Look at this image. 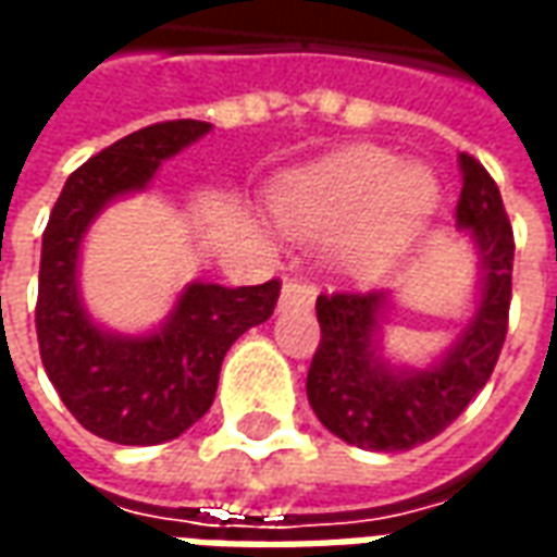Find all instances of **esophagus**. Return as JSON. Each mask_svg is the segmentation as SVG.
<instances>
[{
  "label": "esophagus",
  "instance_id": "1",
  "mask_svg": "<svg viewBox=\"0 0 557 557\" xmlns=\"http://www.w3.org/2000/svg\"><path fill=\"white\" fill-rule=\"evenodd\" d=\"M313 301V289L310 286H304L298 280H286L283 283V289H280V301L277 310H286V307H301V304Z\"/></svg>",
  "mask_w": 557,
  "mask_h": 557
}]
</instances>
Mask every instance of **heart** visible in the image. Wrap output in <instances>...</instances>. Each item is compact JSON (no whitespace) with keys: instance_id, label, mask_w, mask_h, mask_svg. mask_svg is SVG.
<instances>
[{"instance_id":"obj_1","label":"heart","mask_w":557,"mask_h":557,"mask_svg":"<svg viewBox=\"0 0 557 557\" xmlns=\"http://www.w3.org/2000/svg\"><path fill=\"white\" fill-rule=\"evenodd\" d=\"M435 199L430 170L403 166L385 148L351 146L295 172L274 194V208L295 232L334 230L339 271L373 280L418 244Z\"/></svg>"}]
</instances>
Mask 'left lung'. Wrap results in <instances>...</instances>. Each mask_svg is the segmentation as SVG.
<instances>
[{
	"instance_id": "obj_1",
	"label": "left lung",
	"mask_w": 557,
	"mask_h": 557,
	"mask_svg": "<svg viewBox=\"0 0 557 557\" xmlns=\"http://www.w3.org/2000/svg\"><path fill=\"white\" fill-rule=\"evenodd\" d=\"M462 194L456 230L478 253V295L454 343L426 367L391 363L382 325L391 292L319 295L315 315L322 343L307 373V399L327 432L346 444L394 454L430 442L454 423L490 382L507 337L513 226L498 184L471 154H459Z\"/></svg>"
}]
</instances>
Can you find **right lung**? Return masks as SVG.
<instances>
[{"mask_svg":"<svg viewBox=\"0 0 557 557\" xmlns=\"http://www.w3.org/2000/svg\"><path fill=\"white\" fill-rule=\"evenodd\" d=\"M208 131V122L178 119L103 148L71 172L44 230L35 307L44 370L67 411L107 442L146 447L190 430L214 403L232 343L277 304V280L238 289L194 280L146 334H119L86 310L79 253L91 223L115 199L148 190L160 163Z\"/></svg>","mask_w":557,"mask_h":557,"instance_id":"right-lung-1","label":"right lung"}]
</instances>
